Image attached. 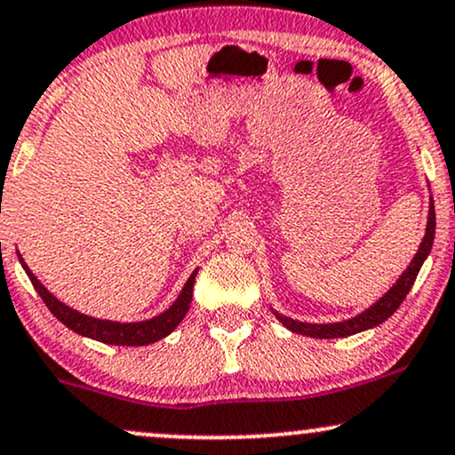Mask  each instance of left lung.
<instances>
[{
    "instance_id": "1",
    "label": "left lung",
    "mask_w": 455,
    "mask_h": 455,
    "mask_svg": "<svg viewBox=\"0 0 455 455\" xmlns=\"http://www.w3.org/2000/svg\"><path fill=\"white\" fill-rule=\"evenodd\" d=\"M435 228H436V217H435V202L430 198V211H428V223H426V234L422 244H419L416 257H413L411 263L403 276L396 280V284L392 287L388 293H386L382 299L375 301V304L358 314V316L350 318V321L344 323H329V324H312V323H301V321H293V318L283 316V314L274 312V316L278 318L284 327L293 331V333L299 335H307V338H316V339H333V338H347V335L361 333L364 329H371L382 324L384 321H388L392 314L396 312V307L403 304L409 291H411L413 283H416L419 267L426 257H428L430 249H433V240H435Z\"/></svg>"
}]
</instances>
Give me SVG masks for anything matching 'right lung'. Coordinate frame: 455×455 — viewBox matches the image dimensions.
<instances>
[{
	"mask_svg": "<svg viewBox=\"0 0 455 455\" xmlns=\"http://www.w3.org/2000/svg\"><path fill=\"white\" fill-rule=\"evenodd\" d=\"M20 263L22 267H25L31 284L36 287L39 297L44 299V304L48 306V310L52 312L54 316L65 324V327H69L71 331H76V333L84 335V338H91V339L103 341V344H114V346H148L162 338H166L168 333H172L189 310L192 293H194V280H196V274H198V270H194L192 276H189L188 283H185L181 295L177 297L175 304L168 307L166 312L158 314L156 318H149V321H141V323H114V321H100V318L86 316V314H80L77 310H73V307L65 306L63 301L56 299V297L50 293V291L44 287L36 276H33V272L27 267V263L22 261V257H20Z\"/></svg>",
	"mask_w": 455,
	"mask_h": 455,
	"instance_id": "add662e5",
	"label": "right lung"
}]
</instances>
